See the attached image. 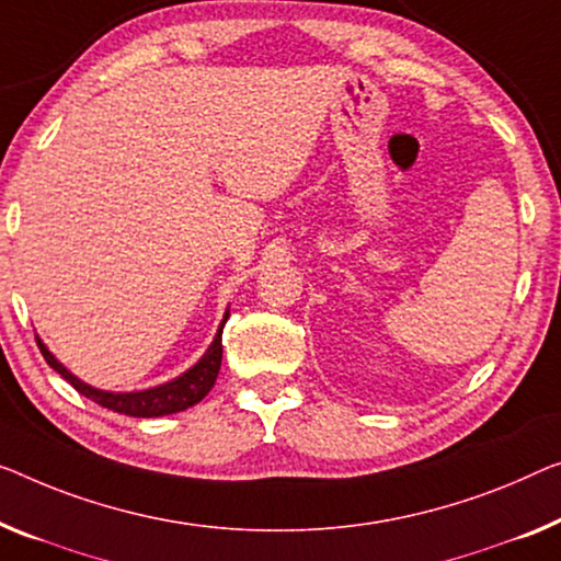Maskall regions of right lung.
Returning <instances> with one entry per match:
<instances>
[{"label":"right lung","instance_id":"right-lung-1","mask_svg":"<svg viewBox=\"0 0 561 561\" xmlns=\"http://www.w3.org/2000/svg\"><path fill=\"white\" fill-rule=\"evenodd\" d=\"M227 320H229V312L224 314L214 342L208 345L204 357H201L194 367H188L186 373L179 375V378L171 382H163V386H158V388H148V390H138V392H111V390H100V388L88 386V382L75 378V375L67 370L60 360H55V355L45 347V342L37 340V345H39V353L47 360V365L53 367L55 373H60L62 378L80 392V396L95 400L98 405L107 408V411L123 413V415L158 417V415H171V413L186 411V408L201 403V400L208 396V390L214 388L216 375H219V367H221V353H224L221 332H224V324H227Z\"/></svg>","mask_w":561,"mask_h":561}]
</instances>
